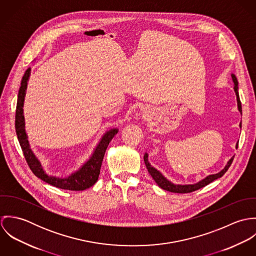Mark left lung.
Returning a JSON list of instances; mask_svg holds the SVG:
<instances>
[{
  "label": "left lung",
  "instance_id": "8db88e82",
  "mask_svg": "<svg viewBox=\"0 0 256 256\" xmlns=\"http://www.w3.org/2000/svg\"><path fill=\"white\" fill-rule=\"evenodd\" d=\"M232 82L234 84V92H236V100H238V108L240 110V112L242 113V104H240V96H238V80H236V76L232 74ZM240 126L242 127V123L240 124ZM238 148V145H236ZM234 160V156L228 162L226 166L224 168V170H222L220 172L216 174H211L209 176H207L206 178L202 180L201 182H199L195 183V184H188V185H180V184H174V183L168 182L158 170H156L154 168H152L148 160V154H145L144 156V162H145V164H146V170L148 172V174H150V176L154 178V180L156 182V184L164 189V190H168V191H170V192H174V193H190V192H193L195 190H198L206 185H208L209 183L218 180L220 178H222L226 172L228 170V168L230 166L232 162Z\"/></svg>",
  "mask_w": 256,
  "mask_h": 256
}]
</instances>
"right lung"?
Masks as SVG:
<instances>
[{"label": "right lung", "instance_id": "add662e5", "mask_svg": "<svg viewBox=\"0 0 256 256\" xmlns=\"http://www.w3.org/2000/svg\"><path fill=\"white\" fill-rule=\"evenodd\" d=\"M30 74V68H28L26 71V73L22 76L20 88L18 90V104H16V132L30 168L38 178L61 189L82 191L86 188H90L98 180V176L100 172V168H102L106 150L110 145L112 138L117 134L118 130L114 128L108 131L102 136L100 144L96 148L90 158L78 170H76L68 178H59L47 176L44 172L40 162L37 160L36 156H34V154L30 148L28 136L24 129V116L22 108H24V102Z\"/></svg>", "mask_w": 256, "mask_h": 256}]
</instances>
